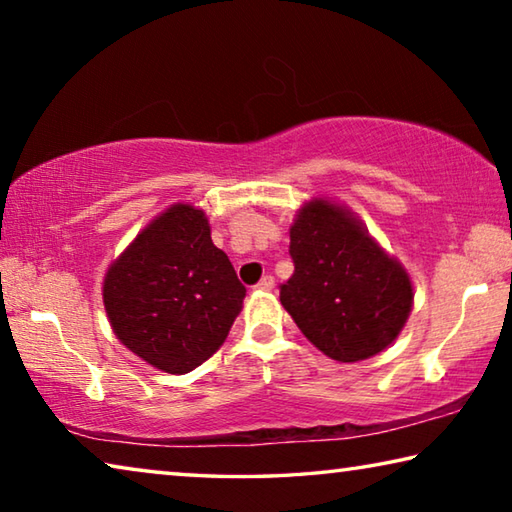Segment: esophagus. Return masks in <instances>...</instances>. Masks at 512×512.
Returning <instances> with one entry per match:
<instances>
[{
	"label": "esophagus",
	"instance_id": "1",
	"mask_svg": "<svg viewBox=\"0 0 512 512\" xmlns=\"http://www.w3.org/2000/svg\"><path fill=\"white\" fill-rule=\"evenodd\" d=\"M275 287V280H273V275H264L262 280L257 282V287L255 289H259V291H271Z\"/></svg>",
	"mask_w": 512,
	"mask_h": 512
}]
</instances>
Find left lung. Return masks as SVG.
<instances>
[{
	"label": "left lung",
	"instance_id": "obj_1",
	"mask_svg": "<svg viewBox=\"0 0 512 512\" xmlns=\"http://www.w3.org/2000/svg\"><path fill=\"white\" fill-rule=\"evenodd\" d=\"M289 235L296 271L280 287V302L300 332L341 363L384 352L413 309V282L400 259L350 207L329 198L302 205Z\"/></svg>",
	"mask_w": 512,
	"mask_h": 512
}]
</instances>
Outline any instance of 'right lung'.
<instances>
[{"label": "right lung", "mask_w": 512, "mask_h": 512, "mask_svg": "<svg viewBox=\"0 0 512 512\" xmlns=\"http://www.w3.org/2000/svg\"><path fill=\"white\" fill-rule=\"evenodd\" d=\"M244 298L205 212L189 203L155 216L103 277L112 332L169 375H185L221 348Z\"/></svg>", "instance_id": "right-lung-1"}]
</instances>
